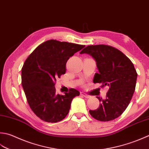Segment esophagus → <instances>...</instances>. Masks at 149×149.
<instances>
[{"label": "esophagus", "instance_id": "obj_1", "mask_svg": "<svg viewBox=\"0 0 149 149\" xmlns=\"http://www.w3.org/2000/svg\"><path fill=\"white\" fill-rule=\"evenodd\" d=\"M81 95L84 96V97H85V98H87V99L90 98V96L89 95L86 94H85V93H84V92H81Z\"/></svg>", "mask_w": 149, "mask_h": 149}]
</instances>
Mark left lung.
Masks as SVG:
<instances>
[{
	"mask_svg": "<svg viewBox=\"0 0 149 149\" xmlns=\"http://www.w3.org/2000/svg\"><path fill=\"white\" fill-rule=\"evenodd\" d=\"M84 53L91 55L96 61L99 72L95 73L94 83L109 88L104 100L97 97L100 102V107L90 110V114L100 121L113 120L121 116L129 104L135 90L138 74L132 61L111 46H88L80 52Z\"/></svg>",
	"mask_w": 149,
	"mask_h": 149,
	"instance_id": "8db88e82",
	"label": "left lung"
}]
</instances>
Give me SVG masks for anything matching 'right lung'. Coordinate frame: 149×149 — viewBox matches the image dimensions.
Wrapping results in <instances>:
<instances>
[{"instance_id": "1", "label": "right lung", "mask_w": 149, "mask_h": 149, "mask_svg": "<svg viewBox=\"0 0 149 149\" xmlns=\"http://www.w3.org/2000/svg\"><path fill=\"white\" fill-rule=\"evenodd\" d=\"M84 45L51 39L42 43L29 55L22 68V86L30 109L37 117L56 123L69 112L71 103L80 92L70 88L65 95L56 94L55 81L65 74L70 57Z\"/></svg>"}]
</instances>
